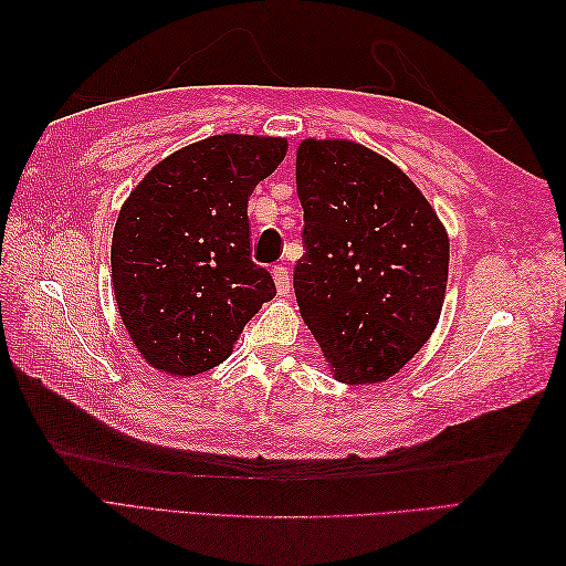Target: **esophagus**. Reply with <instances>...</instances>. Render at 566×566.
I'll use <instances>...</instances> for the list:
<instances>
[{"label": "esophagus", "instance_id": "1", "mask_svg": "<svg viewBox=\"0 0 566 566\" xmlns=\"http://www.w3.org/2000/svg\"><path fill=\"white\" fill-rule=\"evenodd\" d=\"M273 281H276L279 295H287L290 293V271L285 266L273 269Z\"/></svg>", "mask_w": 566, "mask_h": 566}]
</instances>
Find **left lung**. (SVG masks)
I'll list each match as a JSON object with an SVG mask.
<instances>
[{"label": "left lung", "instance_id": "obj_1", "mask_svg": "<svg viewBox=\"0 0 566 566\" xmlns=\"http://www.w3.org/2000/svg\"><path fill=\"white\" fill-rule=\"evenodd\" d=\"M304 210L295 295L335 378H391L430 339L449 281V238L397 165L354 142L297 150Z\"/></svg>", "mask_w": 566, "mask_h": 566}]
</instances>
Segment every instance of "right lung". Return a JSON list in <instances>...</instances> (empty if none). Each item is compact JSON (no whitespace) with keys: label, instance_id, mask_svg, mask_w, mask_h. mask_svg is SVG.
<instances>
[{"label":"right lung","instance_id":"obj_1","mask_svg":"<svg viewBox=\"0 0 566 566\" xmlns=\"http://www.w3.org/2000/svg\"><path fill=\"white\" fill-rule=\"evenodd\" d=\"M279 136L221 134L165 158L119 210L111 269L119 316L153 368L198 375L273 300L252 262L248 198L285 158Z\"/></svg>","mask_w":566,"mask_h":566}]
</instances>
